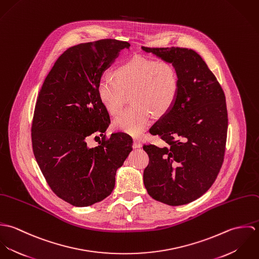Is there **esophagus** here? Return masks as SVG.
I'll return each instance as SVG.
<instances>
[{"mask_svg": "<svg viewBox=\"0 0 259 259\" xmlns=\"http://www.w3.org/2000/svg\"><path fill=\"white\" fill-rule=\"evenodd\" d=\"M134 147L136 148H139L142 147V143H141V141H140L138 138H135V139H134Z\"/></svg>", "mask_w": 259, "mask_h": 259, "instance_id": "obj_1", "label": "esophagus"}]
</instances>
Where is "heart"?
Instances as JSON below:
<instances>
[{"label":"heart","mask_w":259,"mask_h":259,"mask_svg":"<svg viewBox=\"0 0 259 259\" xmlns=\"http://www.w3.org/2000/svg\"><path fill=\"white\" fill-rule=\"evenodd\" d=\"M112 80L102 77L97 87L101 104L112 115L117 114L130 94L132 106L113 121L116 130L140 135L153 114L165 115L175 106L180 94V75L176 66L164 60L135 56L119 64Z\"/></svg>","instance_id":"heart-1"}]
</instances>
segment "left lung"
Returning a JSON list of instances; mask_svg holds the SVG:
<instances>
[{
  "instance_id": "left-lung-1",
  "label": "left lung",
  "mask_w": 259,
  "mask_h": 259,
  "mask_svg": "<svg viewBox=\"0 0 259 259\" xmlns=\"http://www.w3.org/2000/svg\"><path fill=\"white\" fill-rule=\"evenodd\" d=\"M143 50L172 63L181 82L172 109L149 128L166 147L144 145L149 157L144 184L153 199L183 205L205 193L222 168L228 125L225 96L215 75L193 50Z\"/></svg>"
}]
</instances>
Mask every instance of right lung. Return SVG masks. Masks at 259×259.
I'll use <instances>...</instances> for the list:
<instances>
[{
  "label": "right lung",
  "instance_id": "right-lung-1",
  "mask_svg": "<svg viewBox=\"0 0 259 259\" xmlns=\"http://www.w3.org/2000/svg\"><path fill=\"white\" fill-rule=\"evenodd\" d=\"M130 47L114 38L71 47L39 90L32 123L33 151L51 189L74 206H89L109 196L116 169L133 150L128 135L106 137L110 114L97 93L105 70ZM97 132L102 141L90 149L86 138Z\"/></svg>",
  "mask_w": 259,
  "mask_h": 259
}]
</instances>
